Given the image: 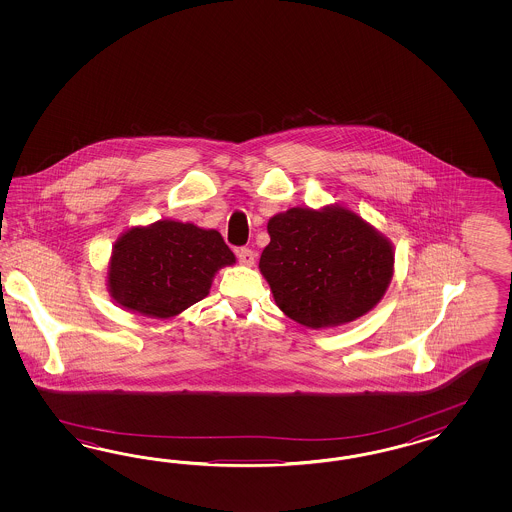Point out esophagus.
Masks as SVG:
<instances>
[{"mask_svg": "<svg viewBox=\"0 0 512 512\" xmlns=\"http://www.w3.org/2000/svg\"><path fill=\"white\" fill-rule=\"evenodd\" d=\"M236 255H238L240 264H244V266H253L255 264V251L253 249L240 248L236 251Z\"/></svg>", "mask_w": 512, "mask_h": 512, "instance_id": "1", "label": "esophagus"}]
</instances>
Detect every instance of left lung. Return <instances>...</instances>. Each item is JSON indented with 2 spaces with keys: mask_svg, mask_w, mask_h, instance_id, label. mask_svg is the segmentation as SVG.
I'll list each match as a JSON object with an SVG mask.
<instances>
[{
  "mask_svg": "<svg viewBox=\"0 0 512 512\" xmlns=\"http://www.w3.org/2000/svg\"><path fill=\"white\" fill-rule=\"evenodd\" d=\"M259 268L279 310L308 328L345 325L372 311L394 274V248L353 210L289 208L268 221Z\"/></svg>",
  "mask_w": 512,
  "mask_h": 512,
  "instance_id": "8db88e82",
  "label": "left lung"
}]
</instances>
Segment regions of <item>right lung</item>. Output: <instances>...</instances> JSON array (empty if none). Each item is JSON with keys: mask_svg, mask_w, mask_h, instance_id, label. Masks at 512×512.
I'll return each instance as SVG.
<instances>
[{"mask_svg": "<svg viewBox=\"0 0 512 512\" xmlns=\"http://www.w3.org/2000/svg\"><path fill=\"white\" fill-rule=\"evenodd\" d=\"M234 263L216 229L159 219L131 227L116 240L107 285L120 308L171 319L208 295L217 270Z\"/></svg>", "mask_w": 512, "mask_h": 512, "instance_id": "obj_1", "label": "right lung"}]
</instances>
